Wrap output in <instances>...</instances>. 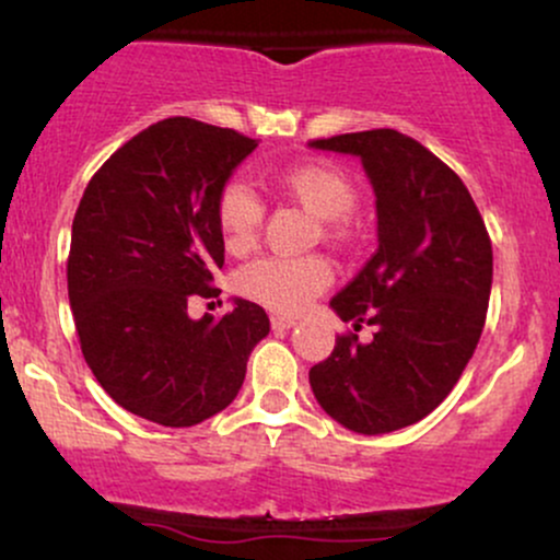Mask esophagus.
Listing matches in <instances>:
<instances>
[{"instance_id": "1", "label": "esophagus", "mask_w": 560, "mask_h": 560, "mask_svg": "<svg viewBox=\"0 0 560 560\" xmlns=\"http://www.w3.org/2000/svg\"><path fill=\"white\" fill-rule=\"evenodd\" d=\"M298 324L292 316H271V326L273 329H292V326Z\"/></svg>"}]
</instances>
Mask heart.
Segmentation results:
<instances>
[{
    "label": "heart",
    "instance_id": "heart-1",
    "mask_svg": "<svg viewBox=\"0 0 560 560\" xmlns=\"http://www.w3.org/2000/svg\"><path fill=\"white\" fill-rule=\"evenodd\" d=\"M289 197L326 226L334 236H345V215L355 208L358 191L337 165L302 163L279 176ZM215 221L229 253H247L258 240L262 205L244 182H229L218 195ZM331 266L320 255L305 258H258L240 271V289L249 300L279 313L302 311L318 292L331 284Z\"/></svg>",
    "mask_w": 560,
    "mask_h": 560
}]
</instances>
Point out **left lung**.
<instances>
[{
	"label": "left lung",
	"mask_w": 560,
	"mask_h": 560,
	"mask_svg": "<svg viewBox=\"0 0 560 560\" xmlns=\"http://www.w3.org/2000/svg\"><path fill=\"white\" fill-rule=\"evenodd\" d=\"M363 163L376 195L378 247L329 305L374 326V339L337 337L311 369V387L334 421L387 434L421 421L450 395L485 329L492 244L471 195L416 139L392 128L311 141Z\"/></svg>",
	"instance_id": "obj_1"
}]
</instances>
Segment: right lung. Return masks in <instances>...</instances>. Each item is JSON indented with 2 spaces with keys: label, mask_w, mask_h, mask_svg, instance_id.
<instances>
[{
  "label": "right lung",
  "mask_w": 560,
  "mask_h": 560,
  "mask_svg": "<svg viewBox=\"0 0 560 560\" xmlns=\"http://www.w3.org/2000/svg\"><path fill=\"white\" fill-rule=\"evenodd\" d=\"M258 139L168 118L94 173L73 218L68 298L89 369L128 413L195 427L242 389L266 311L234 298L223 318H189L223 266L218 195Z\"/></svg>",
  "instance_id": "obj_1"
}]
</instances>
